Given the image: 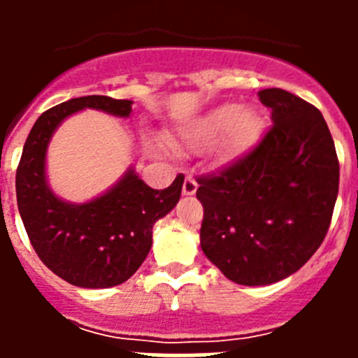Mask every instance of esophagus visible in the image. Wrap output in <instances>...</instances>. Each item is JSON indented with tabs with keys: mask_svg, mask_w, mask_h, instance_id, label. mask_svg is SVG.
Segmentation results:
<instances>
[{
	"mask_svg": "<svg viewBox=\"0 0 358 358\" xmlns=\"http://www.w3.org/2000/svg\"><path fill=\"white\" fill-rule=\"evenodd\" d=\"M197 192V181L194 177H186L185 182H182V195H194Z\"/></svg>",
	"mask_w": 358,
	"mask_h": 358,
	"instance_id": "obj_1",
	"label": "esophagus"
}]
</instances>
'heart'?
<instances>
[{
    "instance_id": "1",
    "label": "heart",
    "mask_w": 358,
    "mask_h": 358,
    "mask_svg": "<svg viewBox=\"0 0 358 358\" xmlns=\"http://www.w3.org/2000/svg\"><path fill=\"white\" fill-rule=\"evenodd\" d=\"M262 131L260 115L242 109L238 103H222L199 116L181 131L173 147L185 150H202L217 141L220 159H235L256 143Z\"/></svg>"
}]
</instances>
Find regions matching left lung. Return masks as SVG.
Instances as JSON below:
<instances>
[{
    "label": "left lung",
    "instance_id": "8db88e82",
    "mask_svg": "<svg viewBox=\"0 0 358 358\" xmlns=\"http://www.w3.org/2000/svg\"><path fill=\"white\" fill-rule=\"evenodd\" d=\"M273 127L245 156L199 177L201 248L227 280L271 285L312 258L331 222L339 159L317 107L264 90Z\"/></svg>",
    "mask_w": 358,
    "mask_h": 358
}]
</instances>
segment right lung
Listing matches in <instances>:
<instances>
[{
    "instance_id": "1",
    "label": "right lung",
    "mask_w": 358,
    "mask_h": 358,
    "mask_svg": "<svg viewBox=\"0 0 358 358\" xmlns=\"http://www.w3.org/2000/svg\"><path fill=\"white\" fill-rule=\"evenodd\" d=\"M82 109L127 118L132 100L91 94L43 113L24 141L15 173L17 208L31 245L52 273L82 289H109L143 264L152 227L179 202L185 176L179 173L169 188L154 189L129 169L93 201L73 204L59 199L46 181V150L55 129Z\"/></svg>"
}]
</instances>
